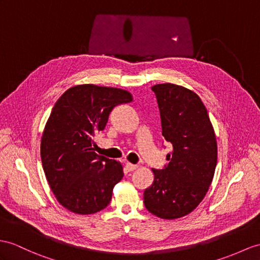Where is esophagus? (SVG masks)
<instances>
[{"mask_svg": "<svg viewBox=\"0 0 260 260\" xmlns=\"http://www.w3.org/2000/svg\"><path fill=\"white\" fill-rule=\"evenodd\" d=\"M125 169L129 171V172H132V171H135L138 169V166L137 164H132V163H125Z\"/></svg>", "mask_w": 260, "mask_h": 260, "instance_id": "1", "label": "esophagus"}]
</instances>
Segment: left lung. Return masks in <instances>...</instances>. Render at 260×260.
<instances>
[{"label": "left lung", "mask_w": 260, "mask_h": 260, "mask_svg": "<svg viewBox=\"0 0 260 260\" xmlns=\"http://www.w3.org/2000/svg\"><path fill=\"white\" fill-rule=\"evenodd\" d=\"M160 110L162 136L172 144L168 164L152 169L153 183L144 189L147 210L164 219L191 213L204 199L217 162L213 125L201 98L173 84L152 87Z\"/></svg>", "instance_id": "left-lung-1"}]
</instances>
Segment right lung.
<instances>
[{"label":"right lung","instance_id":"1","mask_svg":"<svg viewBox=\"0 0 260 260\" xmlns=\"http://www.w3.org/2000/svg\"><path fill=\"white\" fill-rule=\"evenodd\" d=\"M132 101L131 93L111 87L80 85L68 89L50 112L41 142V157L57 201L76 214L108 206L122 166L92 151L111 111Z\"/></svg>","mask_w":260,"mask_h":260}]
</instances>
